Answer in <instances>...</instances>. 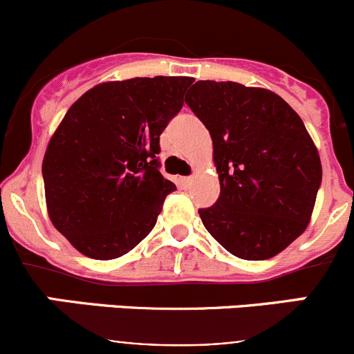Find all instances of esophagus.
Returning <instances> with one entry per match:
<instances>
[{"label": "esophagus", "mask_w": 354, "mask_h": 354, "mask_svg": "<svg viewBox=\"0 0 354 354\" xmlns=\"http://www.w3.org/2000/svg\"><path fill=\"white\" fill-rule=\"evenodd\" d=\"M192 183H194V178H192V176L181 178V185H183V187H190Z\"/></svg>", "instance_id": "obj_1"}]
</instances>
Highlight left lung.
I'll return each instance as SVG.
<instances>
[{"label":"left lung","instance_id":"obj_1","mask_svg":"<svg viewBox=\"0 0 354 354\" xmlns=\"http://www.w3.org/2000/svg\"><path fill=\"white\" fill-rule=\"evenodd\" d=\"M185 102L212 138L221 195L198 210L234 257L266 260L308 227L322 162L301 118L269 88L198 80Z\"/></svg>","mask_w":354,"mask_h":354}]
</instances>
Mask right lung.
I'll use <instances>...</instances> for the list:
<instances>
[{
  "mask_svg": "<svg viewBox=\"0 0 354 354\" xmlns=\"http://www.w3.org/2000/svg\"><path fill=\"white\" fill-rule=\"evenodd\" d=\"M194 80L102 82L66 111L49 138L42 176L49 219L82 255L118 259L156 226L176 190L159 173V137Z\"/></svg>",
  "mask_w": 354,
  "mask_h": 354,
  "instance_id": "add662e5",
  "label": "right lung"
}]
</instances>
